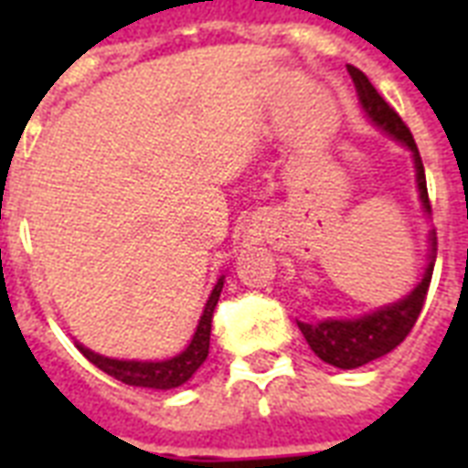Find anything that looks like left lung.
<instances>
[{
	"label": "left lung",
	"mask_w": 468,
	"mask_h": 468,
	"mask_svg": "<svg viewBox=\"0 0 468 468\" xmlns=\"http://www.w3.org/2000/svg\"><path fill=\"white\" fill-rule=\"evenodd\" d=\"M347 72L356 87V97L362 106L364 116L381 128L386 135H391L393 141L400 143L403 148L410 150L415 167V184H418V198H420V208L425 216H430V198H428V182H425V167H422L420 153L415 145L413 135L408 126L400 121V116L393 112L391 106L386 104L384 97L374 90V84L367 80L362 69L347 65ZM430 250H428V267L425 274L413 292L406 293L403 299L386 303L377 311L364 313L359 318H325L318 323H301L299 327L311 349L323 359L325 364H333L337 369H356L364 364L374 362L378 356L388 355L396 349L400 342L406 340V335L413 330L415 320L420 315L425 296H428L430 279L435 270L437 257V235L430 230L428 235Z\"/></svg>",
	"instance_id": "left-lung-1"
}]
</instances>
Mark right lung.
<instances>
[{"label": "right lung", "mask_w": 468, "mask_h": 468, "mask_svg": "<svg viewBox=\"0 0 468 468\" xmlns=\"http://www.w3.org/2000/svg\"><path fill=\"white\" fill-rule=\"evenodd\" d=\"M223 282H226V274H220V279L213 286L211 296L206 301L204 313L198 318L197 333H194L189 345L184 347V352H179L176 356H169V359H162V362H138V359H113V356L99 355V352H91L90 347H84L82 342H75L77 349L104 374L119 378L121 384L141 386V388H160V391L186 384L197 374L198 367L206 362V356H208L211 320L216 303L220 299V292H223Z\"/></svg>", "instance_id": "right-lung-1"}]
</instances>
